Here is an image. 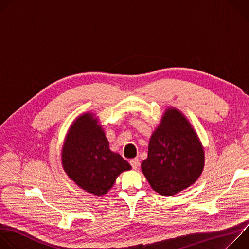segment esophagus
<instances>
[{"label":"esophagus","mask_w":249,"mask_h":249,"mask_svg":"<svg viewBox=\"0 0 249 249\" xmlns=\"http://www.w3.org/2000/svg\"><path fill=\"white\" fill-rule=\"evenodd\" d=\"M130 164L132 165L133 169H137V168L139 167V165H140V160H139V159L135 158V159L131 160H130Z\"/></svg>","instance_id":"34e87169"}]
</instances>
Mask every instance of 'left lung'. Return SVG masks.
Masks as SVG:
<instances>
[{
    "label": "left lung",
    "mask_w": 249,
    "mask_h": 249,
    "mask_svg": "<svg viewBox=\"0 0 249 249\" xmlns=\"http://www.w3.org/2000/svg\"><path fill=\"white\" fill-rule=\"evenodd\" d=\"M205 152L186 116L167 107L149 141L148 158L141 164L151 187L173 196L194 184L203 172Z\"/></svg>",
    "instance_id": "obj_1"
}]
</instances>
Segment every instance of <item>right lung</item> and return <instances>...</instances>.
Returning <instances> with one entry per match:
<instances>
[{
	"label": "right lung",
	"instance_id": "add662e5",
	"mask_svg": "<svg viewBox=\"0 0 249 249\" xmlns=\"http://www.w3.org/2000/svg\"><path fill=\"white\" fill-rule=\"evenodd\" d=\"M61 162L71 180L95 196L107 193L118 175L132 168L119 154L109 149L99 119L91 112L81 114L70 126Z\"/></svg>",
	"mask_w": 249,
	"mask_h": 249
}]
</instances>
